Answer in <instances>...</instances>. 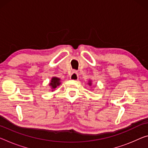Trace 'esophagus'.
<instances>
[{"label": "esophagus", "mask_w": 148, "mask_h": 148, "mask_svg": "<svg viewBox=\"0 0 148 148\" xmlns=\"http://www.w3.org/2000/svg\"><path fill=\"white\" fill-rule=\"evenodd\" d=\"M70 79L72 80H78V74L76 71L72 72V74L70 75Z\"/></svg>", "instance_id": "esophagus-1"}]
</instances>
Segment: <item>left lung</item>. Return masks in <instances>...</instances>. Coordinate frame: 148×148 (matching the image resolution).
Segmentation results:
<instances>
[{"instance_id": "left-lung-1", "label": "left lung", "mask_w": 148, "mask_h": 148, "mask_svg": "<svg viewBox=\"0 0 148 148\" xmlns=\"http://www.w3.org/2000/svg\"><path fill=\"white\" fill-rule=\"evenodd\" d=\"M89 82H90L88 83V84H89V85H90V86H91V82H90V81H89Z\"/></svg>"}]
</instances>
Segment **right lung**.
<instances>
[{
  "mask_svg": "<svg viewBox=\"0 0 148 148\" xmlns=\"http://www.w3.org/2000/svg\"><path fill=\"white\" fill-rule=\"evenodd\" d=\"M60 78H57V77H53L51 79V82L49 84V86L51 87V89H52V91H54V90L57 88V86H58L60 84Z\"/></svg>",
  "mask_w": 148,
  "mask_h": 148,
  "instance_id": "1",
  "label": "right lung"
}]
</instances>
